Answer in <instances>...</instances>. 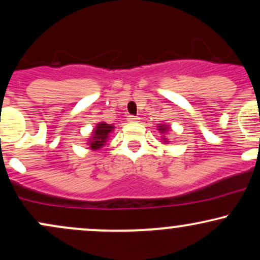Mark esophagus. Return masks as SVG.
<instances>
[{"instance_id":"1","label":"esophagus","mask_w":260,"mask_h":260,"mask_svg":"<svg viewBox=\"0 0 260 260\" xmlns=\"http://www.w3.org/2000/svg\"><path fill=\"white\" fill-rule=\"evenodd\" d=\"M127 121L128 122H137L138 121V117H136V116H132V115H129L127 117Z\"/></svg>"}]
</instances>
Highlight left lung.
<instances>
[{
    "label": "left lung",
    "mask_w": 260,
    "mask_h": 260,
    "mask_svg": "<svg viewBox=\"0 0 260 260\" xmlns=\"http://www.w3.org/2000/svg\"><path fill=\"white\" fill-rule=\"evenodd\" d=\"M157 127H159L160 133H165L166 131H168L169 128H170V127H168V126H165V124H161V126H157ZM164 140H165V142H166V139H165V138H164Z\"/></svg>",
    "instance_id": "1"
}]
</instances>
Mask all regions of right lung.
Listing matches in <instances>:
<instances>
[{"label":"right lung","instance_id":"add662e5","mask_svg":"<svg viewBox=\"0 0 260 260\" xmlns=\"http://www.w3.org/2000/svg\"><path fill=\"white\" fill-rule=\"evenodd\" d=\"M112 129V124H107L106 122H100V123H98L96 128H95L94 132H92L90 140H89L90 149H92V150H98V149L104 147L107 138H109V134L111 133Z\"/></svg>","mask_w":260,"mask_h":260}]
</instances>
